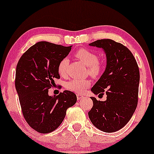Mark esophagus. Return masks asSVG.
I'll return each mask as SVG.
<instances>
[{
	"label": "esophagus",
	"instance_id": "1",
	"mask_svg": "<svg viewBox=\"0 0 154 154\" xmlns=\"http://www.w3.org/2000/svg\"><path fill=\"white\" fill-rule=\"evenodd\" d=\"M77 99L78 100H82V99H83V98L84 97V95H82V94H77Z\"/></svg>",
	"mask_w": 154,
	"mask_h": 154
}]
</instances>
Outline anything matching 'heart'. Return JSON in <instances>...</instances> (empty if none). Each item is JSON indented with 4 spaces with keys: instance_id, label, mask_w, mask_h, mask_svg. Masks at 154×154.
Returning a JSON list of instances; mask_svg holds the SVG:
<instances>
[{
    "instance_id": "obj_1",
    "label": "heart",
    "mask_w": 154,
    "mask_h": 154,
    "mask_svg": "<svg viewBox=\"0 0 154 154\" xmlns=\"http://www.w3.org/2000/svg\"><path fill=\"white\" fill-rule=\"evenodd\" d=\"M75 57L81 62L87 66V72L91 76L95 78L99 76L103 70L102 64L99 61V57L95 53L91 51L84 49H79L75 53ZM69 60L68 58L62 59L58 64L57 70L59 73L63 76H65L67 74ZM91 85V82L89 79H73L69 81L65 84V87L69 90L75 92L82 93Z\"/></svg>"
}]
</instances>
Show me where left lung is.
<instances>
[{"label":"left lung","mask_w":154,"mask_h":154,"mask_svg":"<svg viewBox=\"0 0 154 154\" xmlns=\"http://www.w3.org/2000/svg\"><path fill=\"white\" fill-rule=\"evenodd\" d=\"M90 46L104 49L105 72L91 88L94 94H106L105 101L91 97L93 106L88 115L91 123L105 132H116L132 118L137 105L139 68L128 48L111 39L97 40Z\"/></svg>","instance_id":"left-lung-1"}]
</instances>
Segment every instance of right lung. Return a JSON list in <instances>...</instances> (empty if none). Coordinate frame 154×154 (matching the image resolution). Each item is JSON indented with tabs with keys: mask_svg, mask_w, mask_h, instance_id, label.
I'll use <instances>...</instances> for the list:
<instances>
[{
	"mask_svg": "<svg viewBox=\"0 0 154 154\" xmlns=\"http://www.w3.org/2000/svg\"><path fill=\"white\" fill-rule=\"evenodd\" d=\"M70 46L40 41L29 48L17 63L15 86L24 118L30 127L42 134L53 132L62 124L76 95L65 90L49 96V89L60 78L57 66Z\"/></svg>",
	"mask_w": 154,
	"mask_h": 154,
	"instance_id": "1",
	"label": "right lung"
}]
</instances>
